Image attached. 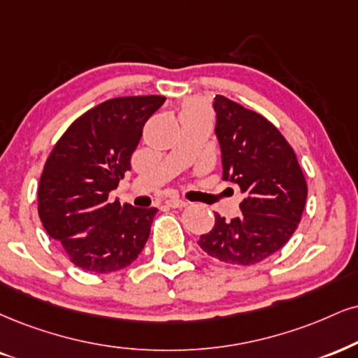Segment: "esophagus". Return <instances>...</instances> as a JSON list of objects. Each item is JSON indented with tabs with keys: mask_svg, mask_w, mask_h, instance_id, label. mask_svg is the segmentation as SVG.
Instances as JSON below:
<instances>
[{
	"mask_svg": "<svg viewBox=\"0 0 358 358\" xmlns=\"http://www.w3.org/2000/svg\"><path fill=\"white\" fill-rule=\"evenodd\" d=\"M189 204L187 201H184V199H178V197H172V199H167L166 201V206H169V207H186Z\"/></svg>",
	"mask_w": 358,
	"mask_h": 358,
	"instance_id": "1",
	"label": "esophagus"
}]
</instances>
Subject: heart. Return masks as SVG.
<instances>
[{"label": "heart", "instance_id": "heart-1", "mask_svg": "<svg viewBox=\"0 0 358 358\" xmlns=\"http://www.w3.org/2000/svg\"><path fill=\"white\" fill-rule=\"evenodd\" d=\"M191 108H192V106H189V108H187V109H191Z\"/></svg>", "mask_w": 358, "mask_h": 358}]
</instances>
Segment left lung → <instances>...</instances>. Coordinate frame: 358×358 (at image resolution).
Instances as JSON below:
<instances>
[{"mask_svg":"<svg viewBox=\"0 0 358 358\" xmlns=\"http://www.w3.org/2000/svg\"><path fill=\"white\" fill-rule=\"evenodd\" d=\"M214 111L222 179L237 184L245 199L239 217L214 214L213 231L197 244L220 262L252 266L292 237L306 207L307 182L294 149L271 121L220 94Z\"/></svg>","mask_w":358,"mask_h":358,"instance_id":"8db88e82","label":"left lung"}]
</instances>
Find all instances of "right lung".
<instances>
[{
  "label": "right lung",
  "mask_w": 358,
  "mask_h": 358,
  "mask_svg": "<svg viewBox=\"0 0 358 358\" xmlns=\"http://www.w3.org/2000/svg\"><path fill=\"white\" fill-rule=\"evenodd\" d=\"M164 96L108 99L78 117L44 164L38 187L43 227L74 266L108 273L134 262L148 242L156 207L108 199Z\"/></svg>",
  "instance_id": "right-lung-1"
}]
</instances>
